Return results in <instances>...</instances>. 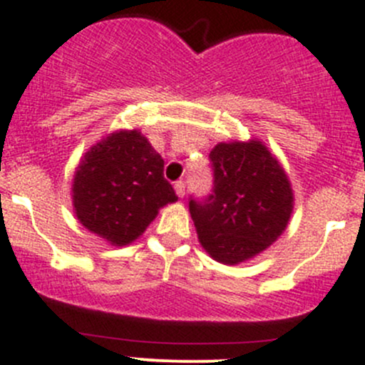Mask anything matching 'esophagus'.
<instances>
[{
	"mask_svg": "<svg viewBox=\"0 0 365 365\" xmlns=\"http://www.w3.org/2000/svg\"><path fill=\"white\" fill-rule=\"evenodd\" d=\"M175 190H176V194H178V197H183L185 196V183H183L182 180L175 182Z\"/></svg>",
	"mask_w": 365,
	"mask_h": 365,
	"instance_id": "esophagus-1",
	"label": "esophagus"
}]
</instances>
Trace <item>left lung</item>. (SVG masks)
<instances>
[{
    "label": "left lung",
    "instance_id": "8db88e82",
    "mask_svg": "<svg viewBox=\"0 0 365 365\" xmlns=\"http://www.w3.org/2000/svg\"><path fill=\"white\" fill-rule=\"evenodd\" d=\"M212 194L189 210L201 246L214 260L235 265L267 250L287 228L294 208L280 162L257 139L219 143L210 151Z\"/></svg>",
    "mask_w": 365,
    "mask_h": 365
}]
</instances>
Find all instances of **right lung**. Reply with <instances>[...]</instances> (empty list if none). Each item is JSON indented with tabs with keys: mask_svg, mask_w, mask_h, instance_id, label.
<instances>
[{
	"mask_svg": "<svg viewBox=\"0 0 365 365\" xmlns=\"http://www.w3.org/2000/svg\"><path fill=\"white\" fill-rule=\"evenodd\" d=\"M178 196L164 178V158L139 130H119L94 144L73 180L78 221L112 246L133 242L158 210Z\"/></svg>",
	"mask_w": 365,
	"mask_h": 365,
	"instance_id": "right-lung-1",
	"label": "right lung"
}]
</instances>
